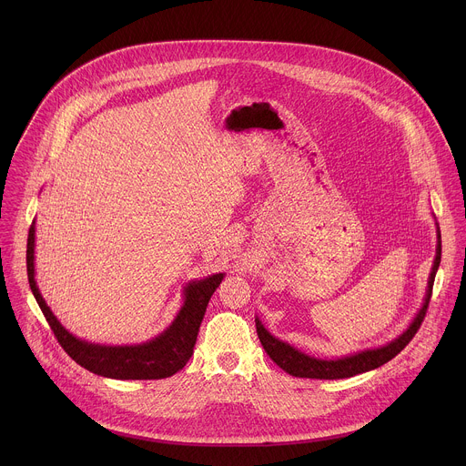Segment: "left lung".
<instances>
[{
	"instance_id": "8db88e82",
	"label": "left lung",
	"mask_w": 466,
	"mask_h": 466,
	"mask_svg": "<svg viewBox=\"0 0 466 466\" xmlns=\"http://www.w3.org/2000/svg\"><path fill=\"white\" fill-rule=\"evenodd\" d=\"M436 237H438V244H436V257H434V264L429 274V283H427V292H425V299L423 305L420 309V312L414 316V319L410 321V325L400 333L399 337H395L393 340H390L384 346L379 348H368L351 355H344L339 359H319V357H312L307 355L305 351L290 346L285 340H279L278 337L270 335L267 332L266 327L262 325V321L258 318H255L257 321V333L258 339L267 351V355L289 375L292 377H299V379H321V380H337V379H350L355 377L359 373H366L371 371L375 368H380L382 364L390 362L393 357H397L400 351L410 342V339L414 337V333L418 332L429 301H431V294H432V285H434V278L438 272V267L441 262V235H440V226L436 222Z\"/></svg>"
}]
</instances>
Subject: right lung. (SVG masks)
<instances>
[{
    "label": "right lung",
    "instance_id": "1",
    "mask_svg": "<svg viewBox=\"0 0 466 466\" xmlns=\"http://www.w3.org/2000/svg\"><path fill=\"white\" fill-rule=\"evenodd\" d=\"M35 222H32L26 244V272L28 283L39 303L50 329L56 333L59 344L67 355L86 368L87 371L116 379V380H156L167 379L183 370L188 359L194 355V346L198 340L200 321L204 318L208 301L215 289L224 279V272L206 276L202 279L190 281L183 290V307L177 312L172 325L156 335L154 339L141 344L126 346H107L96 344L67 332L54 316L46 301L43 299L39 287L35 283Z\"/></svg>",
    "mask_w": 466,
    "mask_h": 466
}]
</instances>
